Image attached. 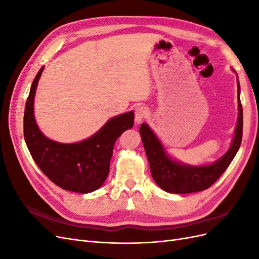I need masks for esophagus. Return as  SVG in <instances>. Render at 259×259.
I'll list each match as a JSON object with an SVG mask.
<instances>
[{
	"label": "esophagus",
	"mask_w": 259,
	"mask_h": 259,
	"mask_svg": "<svg viewBox=\"0 0 259 259\" xmlns=\"http://www.w3.org/2000/svg\"><path fill=\"white\" fill-rule=\"evenodd\" d=\"M148 115V109L144 106H139L135 110V122L136 124L142 123Z\"/></svg>",
	"instance_id": "esophagus-1"
}]
</instances>
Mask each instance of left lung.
Masks as SVG:
<instances>
[{"label":"left lung","mask_w":259,"mask_h":259,"mask_svg":"<svg viewBox=\"0 0 259 259\" xmlns=\"http://www.w3.org/2000/svg\"><path fill=\"white\" fill-rule=\"evenodd\" d=\"M233 70V69H232ZM234 71V70H233ZM236 72V71H234ZM239 116L230 148L222 158L206 165H188L179 162L166 152L161 140L147 123L140 125V136L150 165L151 175L161 189L169 193H192L209 188L223 175L236 156L241 146L243 133V110L240 100L238 79Z\"/></svg>","instance_id":"left-lung-1"}]
</instances>
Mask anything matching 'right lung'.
<instances>
[{
	"instance_id": "1",
	"label": "right lung",
	"mask_w": 259,
	"mask_h": 259,
	"mask_svg": "<svg viewBox=\"0 0 259 259\" xmlns=\"http://www.w3.org/2000/svg\"><path fill=\"white\" fill-rule=\"evenodd\" d=\"M40 69L31 85L23 116V135L36 165L62 189L90 193L107 179L113 146L123 133L134 125V111L111 117L97 133L82 142L62 144L46 137L34 117V97Z\"/></svg>"
}]
</instances>
